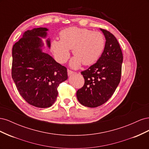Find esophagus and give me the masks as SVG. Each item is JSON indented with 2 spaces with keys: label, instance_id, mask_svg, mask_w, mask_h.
Segmentation results:
<instances>
[{
  "label": "esophagus",
  "instance_id": "obj_1",
  "mask_svg": "<svg viewBox=\"0 0 149 149\" xmlns=\"http://www.w3.org/2000/svg\"><path fill=\"white\" fill-rule=\"evenodd\" d=\"M68 76H70V75H71L72 74H73V73H74V72L73 71H71V70H68Z\"/></svg>",
  "mask_w": 149,
  "mask_h": 149
}]
</instances>
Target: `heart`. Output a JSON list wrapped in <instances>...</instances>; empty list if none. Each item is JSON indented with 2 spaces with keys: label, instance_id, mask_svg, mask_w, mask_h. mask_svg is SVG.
<instances>
[{
  "label": "heart",
  "instance_id": "1",
  "mask_svg": "<svg viewBox=\"0 0 149 149\" xmlns=\"http://www.w3.org/2000/svg\"><path fill=\"white\" fill-rule=\"evenodd\" d=\"M61 40H53L52 50L56 60L64 63L70 56L71 48L75 56L70 61L71 67L76 68L82 62L90 65L101 57L105 48L106 40L100 31L86 29L70 27L60 33Z\"/></svg>",
  "mask_w": 149,
  "mask_h": 149
}]
</instances>
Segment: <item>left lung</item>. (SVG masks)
Segmentation results:
<instances>
[{"label":"left lung","instance_id":"1","mask_svg":"<svg viewBox=\"0 0 149 149\" xmlns=\"http://www.w3.org/2000/svg\"><path fill=\"white\" fill-rule=\"evenodd\" d=\"M100 30L106 40L104 49L96 63L81 72L84 84L76 92L78 101L89 107H98L109 100L121 77L123 55L119 44L109 31Z\"/></svg>","mask_w":149,"mask_h":149}]
</instances>
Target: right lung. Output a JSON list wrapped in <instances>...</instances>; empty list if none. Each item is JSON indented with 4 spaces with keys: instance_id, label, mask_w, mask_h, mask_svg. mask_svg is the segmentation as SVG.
<instances>
[{
    "instance_id": "1",
    "label": "right lung",
    "mask_w": 149,
    "mask_h": 149,
    "mask_svg": "<svg viewBox=\"0 0 149 149\" xmlns=\"http://www.w3.org/2000/svg\"><path fill=\"white\" fill-rule=\"evenodd\" d=\"M47 28L27 30L12 48V78L21 96L30 105L52 106L58 96L59 84L68 79L67 69L42 52L41 38ZM48 48L50 40H47Z\"/></svg>"
}]
</instances>
